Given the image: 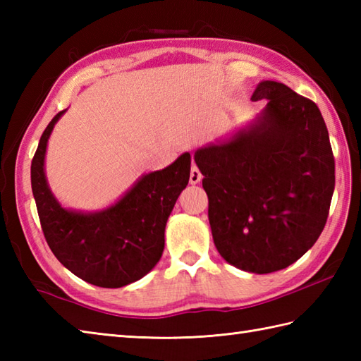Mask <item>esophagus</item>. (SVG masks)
Returning a JSON list of instances; mask_svg holds the SVG:
<instances>
[{"instance_id":"esophagus-1","label":"esophagus","mask_w":361,"mask_h":361,"mask_svg":"<svg viewBox=\"0 0 361 361\" xmlns=\"http://www.w3.org/2000/svg\"><path fill=\"white\" fill-rule=\"evenodd\" d=\"M190 185H197V183L202 181V172L198 171V167L192 164V169H190V176H189Z\"/></svg>"}]
</instances>
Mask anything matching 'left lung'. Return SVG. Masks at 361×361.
I'll return each mask as SVG.
<instances>
[{
	"mask_svg": "<svg viewBox=\"0 0 361 361\" xmlns=\"http://www.w3.org/2000/svg\"><path fill=\"white\" fill-rule=\"evenodd\" d=\"M267 101L248 127L198 149L209 225L228 264L267 274L287 268L323 233L335 188V159L315 102L283 83L262 80Z\"/></svg>",
	"mask_w": 361,
	"mask_h": 361,
	"instance_id": "obj_1",
	"label": "left lung"
}]
</instances>
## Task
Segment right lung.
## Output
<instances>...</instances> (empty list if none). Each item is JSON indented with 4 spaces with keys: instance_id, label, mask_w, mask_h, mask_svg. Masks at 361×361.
<instances>
[{
    "instance_id": "obj_1",
    "label": "right lung",
    "mask_w": 361,
    "mask_h": 361,
    "mask_svg": "<svg viewBox=\"0 0 361 361\" xmlns=\"http://www.w3.org/2000/svg\"><path fill=\"white\" fill-rule=\"evenodd\" d=\"M43 132L30 164V183L44 239L60 264L78 278L104 288H119L144 278L164 250L167 219L190 175V153L171 166L144 173L109 208L83 212L63 208L44 173L48 140L57 121Z\"/></svg>"
}]
</instances>
